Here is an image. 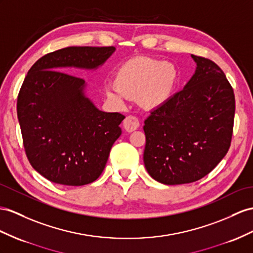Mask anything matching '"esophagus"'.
<instances>
[{
  "instance_id": "esophagus-1",
  "label": "esophagus",
  "mask_w": 253,
  "mask_h": 253,
  "mask_svg": "<svg viewBox=\"0 0 253 253\" xmlns=\"http://www.w3.org/2000/svg\"><path fill=\"white\" fill-rule=\"evenodd\" d=\"M123 126L126 129V131L128 132H132L135 129H138L140 126V123L138 118H135L133 115H129L124 120V123H123Z\"/></svg>"
}]
</instances>
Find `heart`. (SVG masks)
<instances>
[{
	"label": "heart",
	"mask_w": 253,
	"mask_h": 253,
	"mask_svg": "<svg viewBox=\"0 0 253 253\" xmlns=\"http://www.w3.org/2000/svg\"><path fill=\"white\" fill-rule=\"evenodd\" d=\"M177 73L169 63L146 56H138L122 64L116 70L113 87L126 98H138L142 106L153 109L163 105L171 96ZM108 97L121 103V97L108 90Z\"/></svg>",
	"instance_id": "obj_1"
}]
</instances>
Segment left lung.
Returning a JSON list of instances; mask_svg holds the SVG:
<instances>
[{"label":"left lung","instance_id":"left-lung-1","mask_svg":"<svg viewBox=\"0 0 253 253\" xmlns=\"http://www.w3.org/2000/svg\"><path fill=\"white\" fill-rule=\"evenodd\" d=\"M191 56L198 67L189 82L144 122V165L165 185L197 182L215 169L231 145L234 90L215 62Z\"/></svg>","mask_w":253,"mask_h":253}]
</instances>
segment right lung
<instances>
[{
	"mask_svg": "<svg viewBox=\"0 0 253 253\" xmlns=\"http://www.w3.org/2000/svg\"><path fill=\"white\" fill-rule=\"evenodd\" d=\"M114 50L63 48L43 55L28 71L18 94V120L31 166L50 182L87 185L105 169L125 116L97 109L84 96V80L61 68H96Z\"/></svg>",
	"mask_w": 253,
	"mask_h": 253,
	"instance_id": "obj_1",
	"label": "right lung"
}]
</instances>
